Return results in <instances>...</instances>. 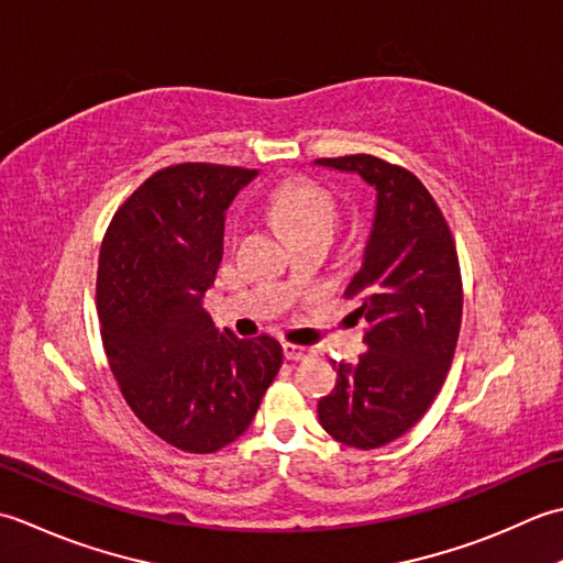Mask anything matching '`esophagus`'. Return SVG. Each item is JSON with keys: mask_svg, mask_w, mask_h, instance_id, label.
<instances>
[{"mask_svg": "<svg viewBox=\"0 0 563 563\" xmlns=\"http://www.w3.org/2000/svg\"><path fill=\"white\" fill-rule=\"evenodd\" d=\"M284 357L291 360V362H301L308 357H316V350L311 347H303V345H291V342H284Z\"/></svg>", "mask_w": 563, "mask_h": 563, "instance_id": "esophagus-1", "label": "esophagus"}]
</instances>
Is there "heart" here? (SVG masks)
Instances as JSON below:
<instances>
[{
  "mask_svg": "<svg viewBox=\"0 0 563 563\" xmlns=\"http://www.w3.org/2000/svg\"><path fill=\"white\" fill-rule=\"evenodd\" d=\"M267 211L291 235V240L313 233L332 238L335 233V199L316 181H286L269 194Z\"/></svg>",
  "mask_w": 563,
  "mask_h": 563,
  "instance_id": "1",
  "label": "heart"
}]
</instances>
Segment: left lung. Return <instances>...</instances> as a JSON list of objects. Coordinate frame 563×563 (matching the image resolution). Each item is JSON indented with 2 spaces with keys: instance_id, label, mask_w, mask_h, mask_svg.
Here are the masks:
<instances>
[{
  "instance_id": "obj_1",
  "label": "left lung",
  "mask_w": 563,
  "mask_h": 563,
  "mask_svg": "<svg viewBox=\"0 0 563 563\" xmlns=\"http://www.w3.org/2000/svg\"><path fill=\"white\" fill-rule=\"evenodd\" d=\"M352 172L376 191L362 267L345 289L366 320L354 364L338 366V384L320 398L318 418L338 442L376 450L426 416L450 372L462 325V274L440 206L412 172L374 155L316 159Z\"/></svg>"
}]
</instances>
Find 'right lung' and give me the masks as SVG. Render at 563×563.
I'll return each instance as SVG.
<instances>
[{"label": "right lung", "instance_id": "1", "mask_svg": "<svg viewBox=\"0 0 563 563\" xmlns=\"http://www.w3.org/2000/svg\"><path fill=\"white\" fill-rule=\"evenodd\" d=\"M255 177L209 163L159 169L113 213L101 243L97 311L109 366L137 420L181 452L235 442L284 360L274 338L218 332L203 308L225 211Z\"/></svg>", "mask_w": 563, "mask_h": 563}]
</instances>
